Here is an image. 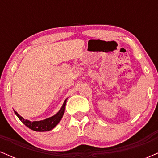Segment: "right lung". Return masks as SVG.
Wrapping results in <instances>:
<instances>
[{
	"label": "right lung",
	"instance_id": "right-lung-1",
	"mask_svg": "<svg viewBox=\"0 0 158 158\" xmlns=\"http://www.w3.org/2000/svg\"><path fill=\"white\" fill-rule=\"evenodd\" d=\"M65 105H66V100L64 101V104L61 106V109L59 110V111L58 112L57 114H55L54 116H52V117H50V118H48L41 121H34V122H31V121H29L27 120V119H23V117H21L16 111H15V114H16V116L19 117L20 120H21L25 126L28 127V128H30V129L35 131H47L52 129V128L59 123L61 119L62 118V116L64 112Z\"/></svg>",
	"mask_w": 158,
	"mask_h": 158
}]
</instances>
